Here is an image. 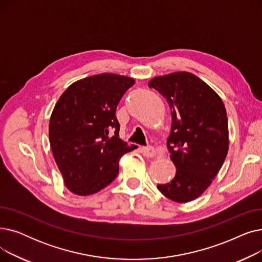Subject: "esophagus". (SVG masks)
<instances>
[{
	"instance_id": "esophagus-1",
	"label": "esophagus",
	"mask_w": 262,
	"mask_h": 262,
	"mask_svg": "<svg viewBox=\"0 0 262 262\" xmlns=\"http://www.w3.org/2000/svg\"><path fill=\"white\" fill-rule=\"evenodd\" d=\"M140 150H141V153L143 154V156H145V157H153V156L156 155V150L153 146L141 147Z\"/></svg>"
}]
</instances>
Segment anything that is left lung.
<instances>
[{"instance_id": "1", "label": "left lung", "mask_w": 262, "mask_h": 262, "mask_svg": "<svg viewBox=\"0 0 262 262\" xmlns=\"http://www.w3.org/2000/svg\"><path fill=\"white\" fill-rule=\"evenodd\" d=\"M148 87L163 95L172 115L167 145L176 174L170 183L157 188L174 202H191L208 188L226 158L225 106L214 90L189 72L154 77Z\"/></svg>"}]
</instances>
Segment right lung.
I'll return each mask as SVG.
<instances>
[{
	"instance_id": "1",
	"label": "right lung",
	"mask_w": 262,
	"mask_h": 262,
	"mask_svg": "<svg viewBox=\"0 0 262 262\" xmlns=\"http://www.w3.org/2000/svg\"><path fill=\"white\" fill-rule=\"evenodd\" d=\"M135 79L103 73L77 80L61 94L50 119L53 156L66 187L96 193L119 173V160L135 147L119 138L116 110Z\"/></svg>"
}]
</instances>
